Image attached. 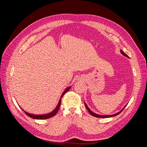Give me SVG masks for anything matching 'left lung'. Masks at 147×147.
Listing matches in <instances>:
<instances>
[{"label": "left lung", "instance_id": "left-lung-1", "mask_svg": "<svg viewBox=\"0 0 147 147\" xmlns=\"http://www.w3.org/2000/svg\"><path fill=\"white\" fill-rule=\"evenodd\" d=\"M121 54L123 55V56H126L127 57H129V56L126 54L125 53H124L123 51H122L121 50ZM84 105H85V107H86V109H87V110H88V111L89 112V113H90L92 116H93V117H97V118H109V117H115V116H117V115H118V114H119L120 113H121L122 111H123V110L126 107V105L124 107V108L121 110V111H119V112H118V113H115V114H113V115H97V114H96V113H94V112H92V111L88 108V107L87 106V105L86 104V103L85 102H84Z\"/></svg>", "mask_w": 147, "mask_h": 147}]
</instances>
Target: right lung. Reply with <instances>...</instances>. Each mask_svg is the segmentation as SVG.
Returning a JSON list of instances; mask_svg holds the SVG:
<instances>
[{
	"mask_svg": "<svg viewBox=\"0 0 147 147\" xmlns=\"http://www.w3.org/2000/svg\"><path fill=\"white\" fill-rule=\"evenodd\" d=\"M70 88V86L67 88L66 90L63 92V94H62V96L60 98V100L59 101V103L58 104H57V107H56V109L53 111V112H51V113H48V114H45V115H32V114H30V113H29L28 112H25V111L24 110H23L24 112H25V113L28 115V116H29V117L32 118H34V119H47V118H51L53 117V116H55V115L57 113V112H58L59 110V109L60 107V105H61V98L63 97V96L64 95V94L65 92H67Z\"/></svg>",
	"mask_w": 147,
	"mask_h": 147,
	"instance_id": "obj_1",
	"label": "right lung"
}]
</instances>
